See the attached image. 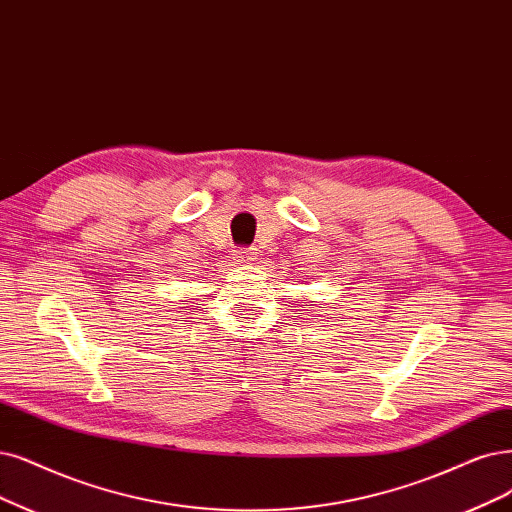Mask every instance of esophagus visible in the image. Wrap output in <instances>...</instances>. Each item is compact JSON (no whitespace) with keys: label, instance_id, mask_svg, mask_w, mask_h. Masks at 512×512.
<instances>
[{"label":"esophagus","instance_id":"esophagus-1","mask_svg":"<svg viewBox=\"0 0 512 512\" xmlns=\"http://www.w3.org/2000/svg\"><path fill=\"white\" fill-rule=\"evenodd\" d=\"M234 261L236 263H251V261H255V253L251 249H238L234 253Z\"/></svg>","mask_w":512,"mask_h":512}]
</instances>
